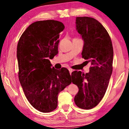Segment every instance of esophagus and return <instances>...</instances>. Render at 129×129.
<instances>
[{
  "label": "esophagus",
  "mask_w": 129,
  "mask_h": 129,
  "mask_svg": "<svg viewBox=\"0 0 129 129\" xmlns=\"http://www.w3.org/2000/svg\"><path fill=\"white\" fill-rule=\"evenodd\" d=\"M68 70H69V71L70 74H71V73L73 71V70L72 69H71V68H68Z\"/></svg>",
  "instance_id": "1"
}]
</instances>
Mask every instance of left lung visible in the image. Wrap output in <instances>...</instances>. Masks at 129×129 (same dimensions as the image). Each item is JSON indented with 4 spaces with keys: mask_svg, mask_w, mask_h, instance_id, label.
<instances>
[{
    "mask_svg": "<svg viewBox=\"0 0 129 129\" xmlns=\"http://www.w3.org/2000/svg\"><path fill=\"white\" fill-rule=\"evenodd\" d=\"M76 24L84 41L82 57L91 62V67L86 74L72 73V82L79 89L74 100L78 108L88 110L100 103L108 88L113 71V48L108 32L98 20L77 17Z\"/></svg>",
    "mask_w": 129,
    "mask_h": 129,
    "instance_id": "left-lung-1",
    "label": "left lung"
}]
</instances>
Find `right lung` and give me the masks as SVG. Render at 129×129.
<instances>
[{"label": "right lung", "mask_w": 129, "mask_h": 129, "mask_svg": "<svg viewBox=\"0 0 129 129\" xmlns=\"http://www.w3.org/2000/svg\"><path fill=\"white\" fill-rule=\"evenodd\" d=\"M60 21H38L29 25L17 46L19 79L30 105L43 113L57 106L58 94L71 84L68 70H57L49 58L58 53L60 33L64 29Z\"/></svg>", "instance_id": "right-lung-1"}]
</instances>
